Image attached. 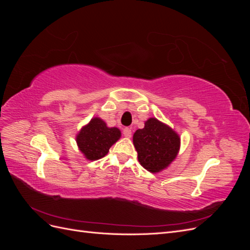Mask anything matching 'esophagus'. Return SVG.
Here are the masks:
<instances>
[{
  "mask_svg": "<svg viewBox=\"0 0 250 250\" xmlns=\"http://www.w3.org/2000/svg\"><path fill=\"white\" fill-rule=\"evenodd\" d=\"M123 134H124V137H126V138H130L131 137V129H130V128H128V127L124 128Z\"/></svg>",
  "mask_w": 250,
  "mask_h": 250,
  "instance_id": "34e87169",
  "label": "esophagus"
}]
</instances>
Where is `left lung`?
Masks as SVG:
<instances>
[{"instance_id":"obj_1","label":"left lung","mask_w":250,"mask_h":250,"mask_svg":"<svg viewBox=\"0 0 250 250\" xmlns=\"http://www.w3.org/2000/svg\"><path fill=\"white\" fill-rule=\"evenodd\" d=\"M133 145L140 164L148 171L156 173L167 168L176 157L180 139L169 126L151 118L143 129L134 132Z\"/></svg>"}]
</instances>
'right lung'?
Wrapping results in <instances>:
<instances>
[{
	"instance_id": "obj_1",
	"label": "right lung",
	"mask_w": 250,
	"mask_h": 250,
	"mask_svg": "<svg viewBox=\"0 0 250 250\" xmlns=\"http://www.w3.org/2000/svg\"><path fill=\"white\" fill-rule=\"evenodd\" d=\"M120 137L121 131L118 128H109L101 119L94 118L80 130L76 141L87 160L96 161L106 155Z\"/></svg>"
}]
</instances>
